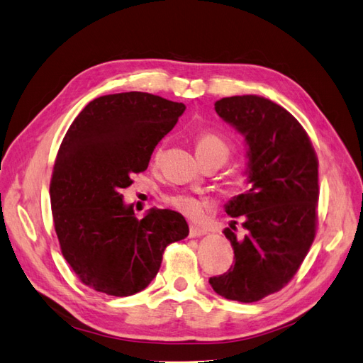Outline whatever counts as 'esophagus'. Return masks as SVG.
I'll list each match as a JSON object with an SVG mask.
<instances>
[{
  "mask_svg": "<svg viewBox=\"0 0 363 363\" xmlns=\"http://www.w3.org/2000/svg\"><path fill=\"white\" fill-rule=\"evenodd\" d=\"M203 235H207L206 230H202L196 225H190V233H189L190 238H199V236H203Z\"/></svg>",
  "mask_w": 363,
  "mask_h": 363,
  "instance_id": "obj_1",
  "label": "esophagus"
}]
</instances>
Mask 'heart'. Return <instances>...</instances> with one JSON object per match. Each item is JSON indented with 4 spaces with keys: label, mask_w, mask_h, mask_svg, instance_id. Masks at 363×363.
Instances as JSON below:
<instances>
[{
    "label": "heart",
    "mask_w": 363,
    "mask_h": 363,
    "mask_svg": "<svg viewBox=\"0 0 363 363\" xmlns=\"http://www.w3.org/2000/svg\"><path fill=\"white\" fill-rule=\"evenodd\" d=\"M162 152H164V147L157 145L155 150L156 161L162 156ZM231 152H233V147H231V144L227 141L225 138H222L218 133L206 132V133L199 135L196 139V153H198L199 160H203V157H215V160H219L222 164H224L230 157ZM240 176H242V173L240 172H233L230 174L227 184L230 185V187H233V185H236L239 182ZM167 202H169L170 207L176 208L178 211H181L182 215L189 216L191 219L202 218L203 211H206V208H207L206 201L201 198H196V196H191V194H187V193L173 194V196L167 198Z\"/></svg>",
    "instance_id": "obj_1"
}]
</instances>
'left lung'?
<instances>
[{
  "label": "left lung",
  "instance_id": "1",
  "mask_svg": "<svg viewBox=\"0 0 363 363\" xmlns=\"http://www.w3.org/2000/svg\"><path fill=\"white\" fill-rule=\"evenodd\" d=\"M215 110L245 136L252 185L227 203L235 220L224 235L235 265L210 284L228 301L257 302L282 290L310 252L318 230L319 161L299 121L270 99L222 98ZM238 217L244 238L235 235Z\"/></svg>",
  "mask_w": 363,
  "mask_h": 363
}]
</instances>
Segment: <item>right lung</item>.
<instances>
[{
	"instance_id": "obj_1",
	"label": "right lung",
	"mask_w": 363,
	"mask_h": 363,
	"mask_svg": "<svg viewBox=\"0 0 363 363\" xmlns=\"http://www.w3.org/2000/svg\"><path fill=\"white\" fill-rule=\"evenodd\" d=\"M182 102L144 91L90 101L69 127L50 179L53 225L64 259L95 291H143L167 245L189 236L184 216L150 210L136 218L123 189L145 172L157 143L184 113Z\"/></svg>"
}]
</instances>
